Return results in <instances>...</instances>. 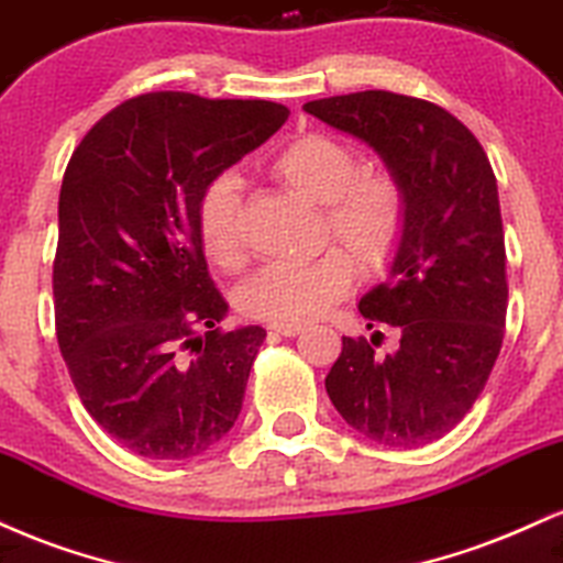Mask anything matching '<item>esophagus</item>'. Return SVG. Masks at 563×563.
Here are the masks:
<instances>
[{"label": "esophagus", "mask_w": 563, "mask_h": 563, "mask_svg": "<svg viewBox=\"0 0 563 563\" xmlns=\"http://www.w3.org/2000/svg\"><path fill=\"white\" fill-rule=\"evenodd\" d=\"M271 334H282V336H295L302 332V323H271Z\"/></svg>", "instance_id": "obj_1"}]
</instances>
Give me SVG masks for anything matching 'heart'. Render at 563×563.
Masks as SVG:
<instances>
[{
  "label": "heart",
  "mask_w": 563,
  "mask_h": 563,
  "mask_svg": "<svg viewBox=\"0 0 563 563\" xmlns=\"http://www.w3.org/2000/svg\"><path fill=\"white\" fill-rule=\"evenodd\" d=\"M271 174L302 200L323 205V223L361 271H385L406 234V195L389 174H361V155L329 134L297 136L271 157ZM240 184L221 176L208 184L197 208L205 255L218 268L244 263L240 236ZM353 261L329 250L310 263H268L242 284V313L274 323H306L340 302L355 282Z\"/></svg>",
  "instance_id": "1"
}]
</instances>
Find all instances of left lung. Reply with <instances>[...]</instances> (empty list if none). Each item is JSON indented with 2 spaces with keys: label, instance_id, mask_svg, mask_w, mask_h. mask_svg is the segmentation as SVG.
<instances>
[{
  "label": "left lung",
  "instance_id": "obj_1",
  "mask_svg": "<svg viewBox=\"0 0 563 563\" xmlns=\"http://www.w3.org/2000/svg\"><path fill=\"white\" fill-rule=\"evenodd\" d=\"M302 110L368 144L406 195L387 279L358 302L363 319L398 329L400 345L374 355L366 340L342 336L329 400L379 445H429L474 406L504 342L506 244L490 161L459 118L424 99L374 89Z\"/></svg>",
  "mask_w": 563,
  "mask_h": 563
}]
</instances>
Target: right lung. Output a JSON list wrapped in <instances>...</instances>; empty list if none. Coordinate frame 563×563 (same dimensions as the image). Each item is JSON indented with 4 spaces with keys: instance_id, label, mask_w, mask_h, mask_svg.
Instances as JSON below:
<instances>
[{
    "instance_id": "right-lung-1",
    "label": "right lung",
    "mask_w": 563,
    "mask_h": 563,
    "mask_svg": "<svg viewBox=\"0 0 563 563\" xmlns=\"http://www.w3.org/2000/svg\"><path fill=\"white\" fill-rule=\"evenodd\" d=\"M266 99L155 91L123 102L73 152L59 189L57 342L84 408L125 451L195 459L234 427L263 327L221 332L202 191L268 142Z\"/></svg>"
}]
</instances>
